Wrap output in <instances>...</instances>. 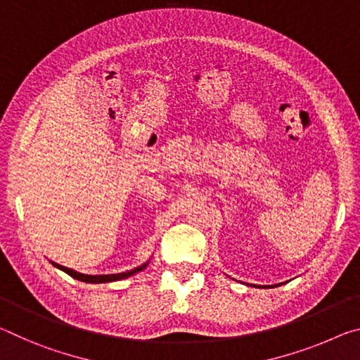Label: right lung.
<instances>
[{
    "mask_svg": "<svg viewBox=\"0 0 360 360\" xmlns=\"http://www.w3.org/2000/svg\"><path fill=\"white\" fill-rule=\"evenodd\" d=\"M52 264H54L56 268L65 271V273L72 276V278L78 279V281H82V282H91V284H102V282H113V281H120V279L131 278L132 274L139 273V271H141L143 268H146V264H141V266L135 268V269H132V271H127V273H120V274H102V276H89V274H81V273H76V271L70 269V268H65V266H62V264L54 263V262H52Z\"/></svg>",
    "mask_w": 360,
    "mask_h": 360,
    "instance_id": "add662e5",
    "label": "right lung"
}]
</instances>
